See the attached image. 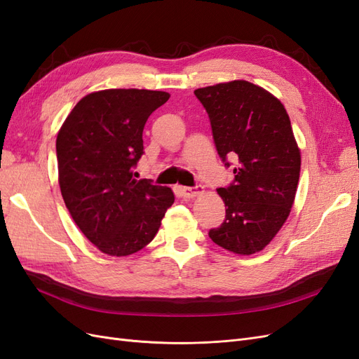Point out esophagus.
I'll return each mask as SVG.
<instances>
[{
	"mask_svg": "<svg viewBox=\"0 0 359 359\" xmlns=\"http://www.w3.org/2000/svg\"><path fill=\"white\" fill-rule=\"evenodd\" d=\"M202 187H181V193H182V196L186 198V199H193V198H196V196H199V194L202 193Z\"/></svg>",
	"mask_w": 359,
	"mask_h": 359,
	"instance_id": "esophagus-1",
	"label": "esophagus"
}]
</instances>
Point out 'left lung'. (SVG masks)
<instances>
[{"label":"left lung","mask_w":359,"mask_h":359,"mask_svg":"<svg viewBox=\"0 0 359 359\" xmlns=\"http://www.w3.org/2000/svg\"><path fill=\"white\" fill-rule=\"evenodd\" d=\"M208 112L217 153L236 158L235 181L217 189L226 219L210 238L235 255L264 250L281 229L295 201L301 151L276 95L247 81L194 91Z\"/></svg>","instance_id":"1"}]
</instances>
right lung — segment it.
I'll list each match as a JSON object with an SVG mask.
<instances>
[{
	"label": "right lung",
	"instance_id": "right-lung-1",
	"mask_svg": "<svg viewBox=\"0 0 359 359\" xmlns=\"http://www.w3.org/2000/svg\"><path fill=\"white\" fill-rule=\"evenodd\" d=\"M165 91L102 90L85 95L57 136L58 182L74 223L102 253L130 256L148 245L175 196L135 180L148 116Z\"/></svg>",
	"mask_w": 359,
	"mask_h": 359
}]
</instances>
